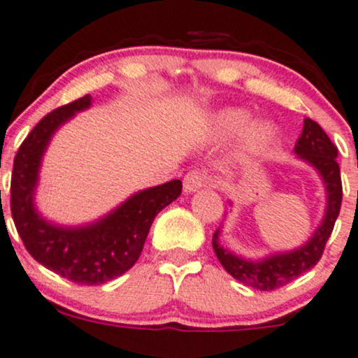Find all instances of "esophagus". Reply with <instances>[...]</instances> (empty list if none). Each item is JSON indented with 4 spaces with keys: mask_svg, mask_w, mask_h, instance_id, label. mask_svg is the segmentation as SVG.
I'll use <instances>...</instances> for the list:
<instances>
[{
    "mask_svg": "<svg viewBox=\"0 0 358 358\" xmlns=\"http://www.w3.org/2000/svg\"><path fill=\"white\" fill-rule=\"evenodd\" d=\"M211 179H209L208 172L202 169H195V170H189L188 173L185 176V181H182V186H185V192H196V189L204 188L206 185H209Z\"/></svg>",
    "mask_w": 358,
    "mask_h": 358,
    "instance_id": "esophagus-1",
    "label": "esophagus"
}]
</instances>
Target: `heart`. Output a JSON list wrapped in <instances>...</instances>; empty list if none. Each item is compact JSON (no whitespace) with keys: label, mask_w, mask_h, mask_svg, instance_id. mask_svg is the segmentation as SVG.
Segmentation results:
<instances>
[{"label":"heart","mask_w":358,"mask_h":358,"mask_svg":"<svg viewBox=\"0 0 358 358\" xmlns=\"http://www.w3.org/2000/svg\"><path fill=\"white\" fill-rule=\"evenodd\" d=\"M248 119H250V115L245 110H227L224 113H220L218 126L225 133H238V131H241L247 126ZM271 134H273V126L271 124H257V126H254L248 131L247 145L250 149H257V147L264 145L271 138Z\"/></svg>","instance_id":"obj_1"}]
</instances>
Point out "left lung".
Masks as SVG:
<instances>
[{"label":"left lung","instance_id":"left-lung-1","mask_svg":"<svg viewBox=\"0 0 358 358\" xmlns=\"http://www.w3.org/2000/svg\"><path fill=\"white\" fill-rule=\"evenodd\" d=\"M294 152L301 159L309 162L321 173L324 185H327L329 204H327L323 224L320 225L316 234L298 250L289 252V254L271 255L261 262L236 257L234 254L225 250L218 243V229L213 234V248H215L216 257L222 262L225 271L231 273L236 280L243 282L254 289H278V287L286 286L291 280L300 277L301 273H306L310 268L316 266L317 261L323 255L324 245L332 234L337 216H339L341 202H343V182H341L339 163L336 159L337 147L327 136V133L321 129L320 124L306 119L300 138L294 143Z\"/></svg>","mask_w":358,"mask_h":358}]
</instances>
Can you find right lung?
Listing matches in <instances>:
<instances>
[{
    "instance_id": "1",
    "label": "right lung",
    "mask_w": 358,
    "mask_h": 358,
    "mask_svg": "<svg viewBox=\"0 0 358 358\" xmlns=\"http://www.w3.org/2000/svg\"><path fill=\"white\" fill-rule=\"evenodd\" d=\"M88 106L90 96L64 104L45 115L26 136L14 157L10 211L24 248L35 261L67 280L97 286L133 268L154 218L181 195L182 185L176 179L143 189L90 227L62 229L44 222L34 208L41 157L52 133Z\"/></svg>"
}]
</instances>
